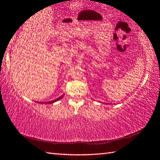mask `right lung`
<instances>
[{"label":"right lung","mask_w":160,"mask_h":160,"mask_svg":"<svg viewBox=\"0 0 160 160\" xmlns=\"http://www.w3.org/2000/svg\"><path fill=\"white\" fill-rule=\"evenodd\" d=\"M63 96H64V95H62V96H61L60 97H59L58 98H57V99L54 100H52V101H49V102H40V103H41V104H43V103H46V104H52V103H53V102H56V101H58V100H60L61 98H62V97H63Z\"/></svg>","instance_id":"right-lung-1"}]
</instances>
